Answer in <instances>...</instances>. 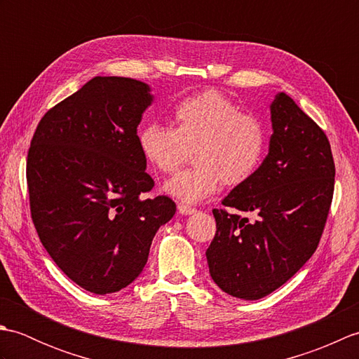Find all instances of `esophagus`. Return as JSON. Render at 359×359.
Masks as SVG:
<instances>
[{
  "instance_id": "esophagus-1",
  "label": "esophagus",
  "mask_w": 359,
  "mask_h": 359,
  "mask_svg": "<svg viewBox=\"0 0 359 359\" xmlns=\"http://www.w3.org/2000/svg\"><path fill=\"white\" fill-rule=\"evenodd\" d=\"M177 208H179L180 215H184V216H189V215H193V212H196V208L189 207V205H187V203H179Z\"/></svg>"
}]
</instances>
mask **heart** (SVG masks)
I'll list each match as a JSON object with an SVG mask.
<instances>
[{
  "label": "heart",
  "instance_id": "obj_1",
  "mask_svg": "<svg viewBox=\"0 0 359 359\" xmlns=\"http://www.w3.org/2000/svg\"><path fill=\"white\" fill-rule=\"evenodd\" d=\"M144 158L162 174H174L185 163L189 170L175 175L165 189L177 199L196 203L225 187H239L253 177L266 149V129L253 114L217 90L189 95L172 109V128L144 125L139 133Z\"/></svg>",
  "mask_w": 359,
  "mask_h": 359
}]
</instances>
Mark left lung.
<instances>
[{
    "mask_svg": "<svg viewBox=\"0 0 359 359\" xmlns=\"http://www.w3.org/2000/svg\"><path fill=\"white\" fill-rule=\"evenodd\" d=\"M270 151L253 177L215 208L207 250L212 280L239 299L284 285L315 253L329 217L334 162L325 133L287 94L271 103ZM253 212L255 221L233 215Z\"/></svg>",
    "mask_w": 359,
    "mask_h": 359,
    "instance_id": "left-lung-1",
    "label": "left lung"
}]
</instances>
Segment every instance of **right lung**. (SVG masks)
Returning a JSON list of instances; mask_svg holds the SVG:
<instances>
[{
	"label": "right lung",
	"instance_id": "add662e5",
	"mask_svg": "<svg viewBox=\"0 0 359 359\" xmlns=\"http://www.w3.org/2000/svg\"><path fill=\"white\" fill-rule=\"evenodd\" d=\"M149 88L95 77L44 114L27 152L30 217L43 247L75 284L114 293L139 276L157 230L175 212L144 171L137 126Z\"/></svg>",
	"mask_w": 359,
	"mask_h": 359
}]
</instances>
